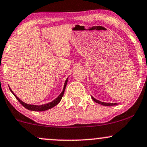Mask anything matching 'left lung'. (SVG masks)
I'll return each instance as SVG.
<instances>
[{
  "instance_id": "8db88e82",
  "label": "left lung",
  "mask_w": 147,
  "mask_h": 147,
  "mask_svg": "<svg viewBox=\"0 0 147 147\" xmlns=\"http://www.w3.org/2000/svg\"><path fill=\"white\" fill-rule=\"evenodd\" d=\"M92 97V100H93L94 102H95L96 103H98V104H102V105H103V106H115V105H117V104H115V103H113H113H105V102H100V101L97 100V99H95V98H94L93 97Z\"/></svg>"
}]
</instances>
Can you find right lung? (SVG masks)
<instances>
[{"mask_svg":"<svg viewBox=\"0 0 147 147\" xmlns=\"http://www.w3.org/2000/svg\"><path fill=\"white\" fill-rule=\"evenodd\" d=\"M67 82H68V79L65 80V84H64V87H63V91L61 92V93L58 96V97H57L56 99H55V100H53L52 102L48 103V104H43V105H40V106H36V105H31V104H25V102H22L20 99L18 98V97H16V95H15V94L13 92V91L11 90V88H9V90H11V92H12L13 95L15 96V97H16V99H17V100L18 102H20V104H21V105L23 106H24L25 109H28V110L30 111H46V110H48V109H52V108H53L54 106H55L57 104H59V103L60 102L61 99L62 97H63V94H64V91H65V86H66V84H67Z\"/></svg>","mask_w":147,"mask_h":147,"instance_id":"right-lung-1","label":"right lung"}]
</instances>
